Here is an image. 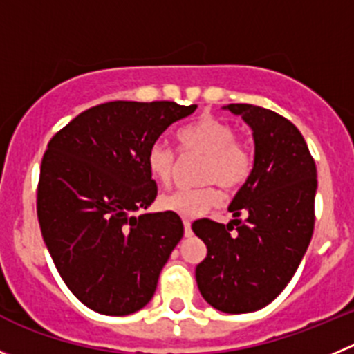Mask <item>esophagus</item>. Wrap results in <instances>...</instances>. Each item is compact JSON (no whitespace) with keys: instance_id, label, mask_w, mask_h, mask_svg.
Returning a JSON list of instances; mask_svg holds the SVG:
<instances>
[{"instance_id":"esophagus-1","label":"esophagus","mask_w":354,"mask_h":354,"mask_svg":"<svg viewBox=\"0 0 354 354\" xmlns=\"http://www.w3.org/2000/svg\"><path fill=\"white\" fill-rule=\"evenodd\" d=\"M184 236H186V238L193 236V230H191V222L189 221H184Z\"/></svg>"}]
</instances>
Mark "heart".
<instances>
[{"label":"heart","instance_id":"b5f03b06","mask_svg":"<svg viewBox=\"0 0 354 354\" xmlns=\"http://www.w3.org/2000/svg\"><path fill=\"white\" fill-rule=\"evenodd\" d=\"M184 154H198L203 161L198 180L205 186L194 189H177L158 198V207L180 217L193 218L205 214L218 201L217 187L224 193L240 189L252 171V154L236 140V130L230 123L214 116H203L177 133ZM147 170L161 186H168L177 168L174 149L163 140L149 146L146 154Z\"/></svg>","mask_w":354,"mask_h":354}]
</instances>
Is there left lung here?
I'll list each match as a JSON object with an SVG mask.
<instances>
[{
  "instance_id": "left-lung-1",
  "label": "left lung",
  "mask_w": 354,
  "mask_h": 354,
  "mask_svg": "<svg viewBox=\"0 0 354 354\" xmlns=\"http://www.w3.org/2000/svg\"><path fill=\"white\" fill-rule=\"evenodd\" d=\"M222 109L250 127L254 168L231 201L230 224L193 222L207 245L196 283L208 304L240 315L274 301L297 271L315 230L318 180L308 144L287 118L252 104ZM241 213L245 223L237 218Z\"/></svg>"
}]
</instances>
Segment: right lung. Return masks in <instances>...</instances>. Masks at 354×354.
<instances>
[{"label":"right lung","instance_id":"add662e5","mask_svg":"<svg viewBox=\"0 0 354 354\" xmlns=\"http://www.w3.org/2000/svg\"><path fill=\"white\" fill-rule=\"evenodd\" d=\"M196 107L114 100L83 111L48 142L39 227L64 283L86 308L124 316L153 299L184 225L171 212H142L158 193L146 154Z\"/></svg>","mask_w":354,"mask_h":354}]
</instances>
